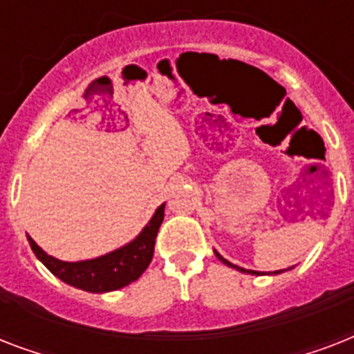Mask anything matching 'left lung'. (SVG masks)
I'll list each match as a JSON object with an SVG mask.
<instances>
[{
    "mask_svg": "<svg viewBox=\"0 0 354 354\" xmlns=\"http://www.w3.org/2000/svg\"><path fill=\"white\" fill-rule=\"evenodd\" d=\"M215 255H216V257H218V259H221L222 263H224V264H227V266H232V268L239 270V272H242V274H259V272H253V270L241 268V266H236V264H232V263H230V261H226V259L222 257V255H221V253H218V252H215ZM283 272H285V270H275L274 274H283Z\"/></svg>",
    "mask_w": 354,
    "mask_h": 354,
    "instance_id": "left-lung-1",
    "label": "left lung"
}]
</instances>
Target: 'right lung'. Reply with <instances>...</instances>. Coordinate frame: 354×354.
I'll list each match as a JSON object with an SVG mask.
<instances>
[{
	"label": "right lung",
	"instance_id": "right-lung-1",
	"mask_svg": "<svg viewBox=\"0 0 354 354\" xmlns=\"http://www.w3.org/2000/svg\"><path fill=\"white\" fill-rule=\"evenodd\" d=\"M163 216H165V204H161L156 209L154 216L132 242L106 255L79 261V263H66V261L55 259L53 255H47L29 235H27V241L36 257L40 259L44 266L53 275H57L58 279L80 290L102 294V292L119 290L122 286L130 285L149 268L152 255H154L156 235L163 222Z\"/></svg>",
	"mask_w": 354,
	"mask_h": 354
}]
</instances>
